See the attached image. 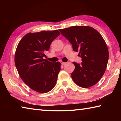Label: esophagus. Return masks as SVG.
Returning <instances> with one entry per match:
<instances>
[{
  "label": "esophagus",
  "mask_w": 121,
  "mask_h": 121,
  "mask_svg": "<svg viewBox=\"0 0 121 121\" xmlns=\"http://www.w3.org/2000/svg\"><path fill=\"white\" fill-rule=\"evenodd\" d=\"M61 65H65V63H65V62H61Z\"/></svg>",
  "instance_id": "esophagus-1"
}]
</instances>
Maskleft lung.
Listing matches in <instances>:
<instances>
[{
  "label": "left lung",
  "instance_id": "left-lung-1",
  "mask_svg": "<svg viewBox=\"0 0 121 121\" xmlns=\"http://www.w3.org/2000/svg\"><path fill=\"white\" fill-rule=\"evenodd\" d=\"M61 34L69 40L73 50L79 51L81 63L73 62L75 68L71 77L77 85L88 88L101 78L107 67L109 52L101 35L88 26H73L60 29Z\"/></svg>",
  "mask_w": 121,
  "mask_h": 121
}]
</instances>
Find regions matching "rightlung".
I'll list each match as a JSON object with an SVG mask.
<instances>
[{
  "label": "right lung",
  "instance_id": "1",
  "mask_svg": "<svg viewBox=\"0 0 121 121\" xmlns=\"http://www.w3.org/2000/svg\"><path fill=\"white\" fill-rule=\"evenodd\" d=\"M60 35L57 30L30 32L21 39L16 48L15 64L18 73L26 84L38 92H48L56 84L60 63H53L44 57Z\"/></svg>",
  "mask_w": 121,
  "mask_h": 121
}]
</instances>
